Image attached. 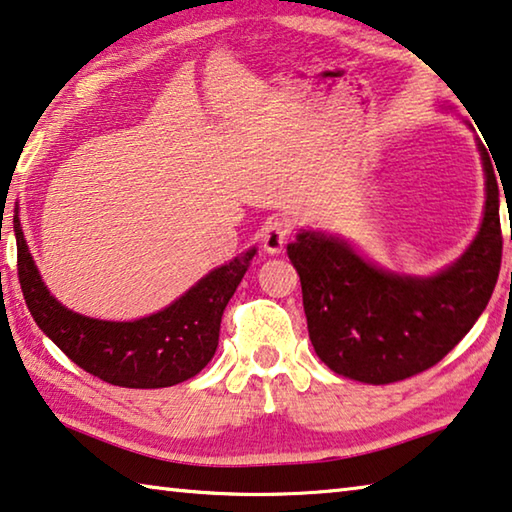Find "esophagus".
<instances>
[{
	"instance_id": "obj_1",
	"label": "esophagus",
	"mask_w": 512,
	"mask_h": 512,
	"mask_svg": "<svg viewBox=\"0 0 512 512\" xmlns=\"http://www.w3.org/2000/svg\"><path fill=\"white\" fill-rule=\"evenodd\" d=\"M291 234V223L287 218H271L269 223L264 225L262 230V243H264V250L269 255H278L282 248H285V243Z\"/></svg>"
}]
</instances>
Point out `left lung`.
Returning a JSON list of instances; mask_svg holds the SVG:
<instances>
[{
    "instance_id": "obj_1",
    "label": "left lung",
    "mask_w": 512,
    "mask_h": 512,
    "mask_svg": "<svg viewBox=\"0 0 512 512\" xmlns=\"http://www.w3.org/2000/svg\"><path fill=\"white\" fill-rule=\"evenodd\" d=\"M478 150L488 196L481 230L465 255L442 273L431 278L389 273L346 241L312 230L287 246L300 275L314 351L339 376L371 385L417 376L440 362L483 314L499 278L504 237L499 182L488 150L483 145Z\"/></svg>"
}]
</instances>
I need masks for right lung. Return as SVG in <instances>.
I'll return each mask as SVG.
<instances>
[{
    "label": "right lung",
    "instance_id": "right-lung-1",
    "mask_svg": "<svg viewBox=\"0 0 512 512\" xmlns=\"http://www.w3.org/2000/svg\"><path fill=\"white\" fill-rule=\"evenodd\" d=\"M18 280L38 328L68 358L104 383L157 389L184 383L207 367L218 346L227 300L246 275L255 248L205 275L196 287L157 314L136 321H100L63 307L40 280L15 221Z\"/></svg>",
    "mask_w": 512,
    "mask_h": 512
}]
</instances>
